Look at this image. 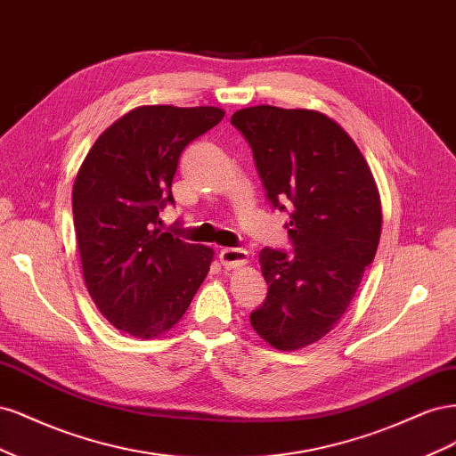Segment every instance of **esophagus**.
<instances>
[{"mask_svg": "<svg viewBox=\"0 0 456 456\" xmlns=\"http://www.w3.org/2000/svg\"><path fill=\"white\" fill-rule=\"evenodd\" d=\"M247 253L245 249H238V247H226V249H220L218 251V258H220V265L224 268H238L243 266L247 262Z\"/></svg>", "mask_w": 456, "mask_h": 456, "instance_id": "esophagus-1", "label": "esophagus"}]
</instances>
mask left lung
<instances>
[{"mask_svg":"<svg viewBox=\"0 0 456 456\" xmlns=\"http://www.w3.org/2000/svg\"><path fill=\"white\" fill-rule=\"evenodd\" d=\"M253 150L272 207L289 213L293 253L260 251L268 295L251 325L270 346L291 352L333 329L380 241L375 178L337 121L314 110L243 108L232 116Z\"/></svg>","mask_w":456,"mask_h":456,"instance_id":"1","label":"left lung"}]
</instances>
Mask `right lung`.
<instances>
[{"label":"right lung","instance_id":"right-lung-1","mask_svg":"<svg viewBox=\"0 0 456 456\" xmlns=\"http://www.w3.org/2000/svg\"><path fill=\"white\" fill-rule=\"evenodd\" d=\"M224 118L215 106H141L110 126L84 159L72 190L87 291L106 320L133 337L169 330L188 310L213 249L159 230L175 205L183 150Z\"/></svg>","mask_w":456,"mask_h":456}]
</instances>
